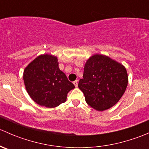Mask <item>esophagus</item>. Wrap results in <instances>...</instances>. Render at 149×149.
<instances>
[{"label":"esophagus","mask_w":149,"mask_h":149,"mask_svg":"<svg viewBox=\"0 0 149 149\" xmlns=\"http://www.w3.org/2000/svg\"><path fill=\"white\" fill-rule=\"evenodd\" d=\"M73 84H74V86L76 87L78 86V81H73Z\"/></svg>","instance_id":"34e87169"}]
</instances>
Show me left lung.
<instances>
[{
	"label": "left lung",
	"mask_w": 149,
	"mask_h": 149,
	"mask_svg": "<svg viewBox=\"0 0 149 149\" xmlns=\"http://www.w3.org/2000/svg\"><path fill=\"white\" fill-rule=\"evenodd\" d=\"M127 83L124 65L106 55L95 54L86 61L83 79L78 86L90 107L104 111L118 102Z\"/></svg>",
	"instance_id": "obj_1"
}]
</instances>
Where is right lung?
I'll use <instances>...</instances> for the list:
<instances>
[{"label": "right lung", "instance_id": "obj_1", "mask_svg": "<svg viewBox=\"0 0 149 149\" xmlns=\"http://www.w3.org/2000/svg\"><path fill=\"white\" fill-rule=\"evenodd\" d=\"M24 81L29 95L38 104L53 108L65 102L67 94L75 88L58 66L56 56L44 54L25 68Z\"/></svg>", "mask_w": 149, "mask_h": 149}]
</instances>
